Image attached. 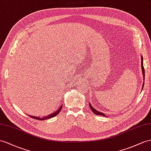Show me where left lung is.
Returning a JSON list of instances; mask_svg holds the SVG:
<instances>
[{"instance_id":"8db88e82","label":"left lung","mask_w":151,"mask_h":151,"mask_svg":"<svg viewBox=\"0 0 151 151\" xmlns=\"http://www.w3.org/2000/svg\"><path fill=\"white\" fill-rule=\"evenodd\" d=\"M141 68H142L143 77H144V80H145V71H144V64H143V57L142 56H141ZM144 83H143V85H142V88H143V87H144ZM89 103V106L91 108V110L92 111V112H93L94 114H95L96 115H102V116H104V117H106V115H105L103 113L100 112V111H99L97 110H96L95 109H94V107H92V105L90 103Z\"/></svg>"}]
</instances>
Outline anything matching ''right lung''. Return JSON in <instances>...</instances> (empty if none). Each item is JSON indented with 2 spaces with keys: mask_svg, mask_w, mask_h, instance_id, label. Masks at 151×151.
Segmentation results:
<instances>
[{
  "mask_svg": "<svg viewBox=\"0 0 151 151\" xmlns=\"http://www.w3.org/2000/svg\"><path fill=\"white\" fill-rule=\"evenodd\" d=\"M62 106H63V105H61L60 106V108L59 109H58L56 111H55V112H53V113H52V114H51L50 115H47V116H45L44 117H36V116H32V115H28L29 116H30V117L31 118H32V119H37V120H45V119H50V118H52V117H55V116H56L58 114H59V112H60V111L61 110V109H62Z\"/></svg>",
  "mask_w": 151,
  "mask_h": 151,
  "instance_id": "1",
  "label": "right lung"
}]
</instances>
